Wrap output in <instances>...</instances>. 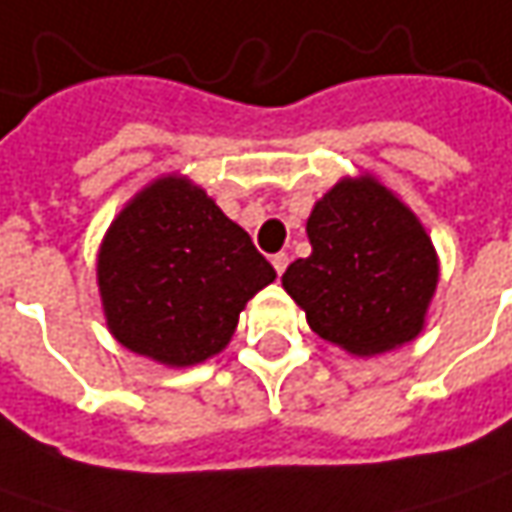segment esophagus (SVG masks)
Wrapping results in <instances>:
<instances>
[{"instance_id": "1", "label": "esophagus", "mask_w": 512, "mask_h": 512, "mask_svg": "<svg viewBox=\"0 0 512 512\" xmlns=\"http://www.w3.org/2000/svg\"><path fill=\"white\" fill-rule=\"evenodd\" d=\"M270 262H273V267H276V273L282 276V273H285V267H287V262H290V259H287V253H276V256H273Z\"/></svg>"}]
</instances>
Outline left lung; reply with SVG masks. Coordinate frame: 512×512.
Returning <instances> with one entry per match:
<instances>
[{"label": "left lung", "mask_w": 512, "mask_h": 512, "mask_svg": "<svg viewBox=\"0 0 512 512\" xmlns=\"http://www.w3.org/2000/svg\"><path fill=\"white\" fill-rule=\"evenodd\" d=\"M313 253L282 276L307 325L353 356L413 342L439 282V256L413 210L373 176L342 179L307 219Z\"/></svg>", "instance_id": "left-lung-1"}]
</instances>
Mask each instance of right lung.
Instances as JSON below:
<instances>
[{
	"label": "right lung",
	"mask_w": 512,
	"mask_h": 512,
	"mask_svg": "<svg viewBox=\"0 0 512 512\" xmlns=\"http://www.w3.org/2000/svg\"><path fill=\"white\" fill-rule=\"evenodd\" d=\"M110 333L168 367L216 356L276 270L185 176H162L113 219L96 265Z\"/></svg>",
	"instance_id": "right-lung-1"
}]
</instances>
